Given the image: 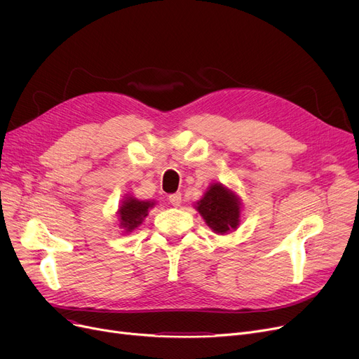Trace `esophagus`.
Segmentation results:
<instances>
[{
    "instance_id": "obj_1",
    "label": "esophagus",
    "mask_w": 359,
    "mask_h": 359,
    "mask_svg": "<svg viewBox=\"0 0 359 359\" xmlns=\"http://www.w3.org/2000/svg\"><path fill=\"white\" fill-rule=\"evenodd\" d=\"M168 202L172 203L173 206H180L182 203V195L180 194H172L168 196Z\"/></svg>"
}]
</instances>
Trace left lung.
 <instances>
[{
	"mask_svg": "<svg viewBox=\"0 0 359 359\" xmlns=\"http://www.w3.org/2000/svg\"><path fill=\"white\" fill-rule=\"evenodd\" d=\"M196 210L217 234H227L240 224L238 198L221 183H214L203 198L198 202Z\"/></svg>",
	"mask_w": 359,
	"mask_h": 359,
	"instance_id": "1",
	"label": "left lung"
}]
</instances>
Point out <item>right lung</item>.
I'll return each instance as SVG.
<instances>
[{
    "label": "right lung",
    "instance_id": "right-lung-1",
    "mask_svg": "<svg viewBox=\"0 0 359 359\" xmlns=\"http://www.w3.org/2000/svg\"><path fill=\"white\" fill-rule=\"evenodd\" d=\"M154 202L151 201H138L137 198L128 196L119 206V219L121 227L125 229V233H130L135 230L142 219L148 215V210L153 208Z\"/></svg>",
    "mask_w": 359,
    "mask_h": 359
}]
</instances>
